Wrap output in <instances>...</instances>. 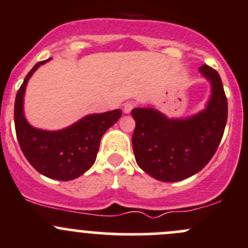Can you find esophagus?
<instances>
[{"mask_svg": "<svg viewBox=\"0 0 248 248\" xmlns=\"http://www.w3.org/2000/svg\"><path fill=\"white\" fill-rule=\"evenodd\" d=\"M134 107H135V105H134V103L128 102V103H125V105H124V108H123V110H124V113H125V114H129V113L133 110Z\"/></svg>", "mask_w": 248, "mask_h": 248, "instance_id": "1", "label": "esophagus"}]
</instances>
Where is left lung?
I'll return each instance as SVG.
<instances>
[{"instance_id": "1", "label": "left lung", "mask_w": 248, "mask_h": 248, "mask_svg": "<svg viewBox=\"0 0 248 248\" xmlns=\"http://www.w3.org/2000/svg\"><path fill=\"white\" fill-rule=\"evenodd\" d=\"M199 72L211 85L202 110L168 118L152 106L131 110L136 123L133 150L138 166L152 178L175 183L195 175L216 153L228 119V101L218 73L208 65Z\"/></svg>"}]
</instances>
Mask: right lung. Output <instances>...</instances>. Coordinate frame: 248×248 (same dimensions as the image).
<instances>
[{"label": "right lung", "instance_id": "1", "mask_svg": "<svg viewBox=\"0 0 248 248\" xmlns=\"http://www.w3.org/2000/svg\"><path fill=\"white\" fill-rule=\"evenodd\" d=\"M34 65L16 93L14 124L20 148L30 164L42 175L61 181L79 178L93 166L103 134L122 117V110L87 114L60 130L35 128L24 114V95L31 75L40 65Z\"/></svg>", "mask_w": 248, "mask_h": 248}]
</instances>
